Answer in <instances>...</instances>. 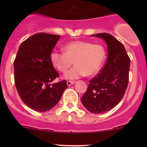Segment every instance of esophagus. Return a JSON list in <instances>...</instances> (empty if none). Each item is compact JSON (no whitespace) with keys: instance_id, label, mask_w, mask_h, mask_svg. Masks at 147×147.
<instances>
[{"instance_id":"obj_1","label":"esophagus","mask_w":147,"mask_h":147,"mask_svg":"<svg viewBox=\"0 0 147 147\" xmlns=\"http://www.w3.org/2000/svg\"><path fill=\"white\" fill-rule=\"evenodd\" d=\"M74 83H75V82H72V81H67V84L68 86L72 85V84H73Z\"/></svg>"}]
</instances>
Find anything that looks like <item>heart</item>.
<instances>
[{"instance_id": "obj_1", "label": "heart", "mask_w": 147, "mask_h": 147, "mask_svg": "<svg viewBox=\"0 0 147 147\" xmlns=\"http://www.w3.org/2000/svg\"><path fill=\"white\" fill-rule=\"evenodd\" d=\"M64 53L53 51L50 60L53 66L61 72H65L73 64L75 65L65 74L69 80H76L84 76H92L100 71L106 57L105 47L100 44L86 41H73L63 47Z\"/></svg>"}]
</instances>
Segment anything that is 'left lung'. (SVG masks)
Instances as JSON below:
<instances>
[{
    "mask_svg": "<svg viewBox=\"0 0 147 147\" xmlns=\"http://www.w3.org/2000/svg\"><path fill=\"white\" fill-rule=\"evenodd\" d=\"M104 39L108 56L100 73L89 81L81 98L84 107L94 114H101L115 107L123 98L129 82L130 58L123 44L106 32L92 35Z\"/></svg>",
    "mask_w": 147,
    "mask_h": 147,
    "instance_id": "8db88e82",
    "label": "left lung"
}]
</instances>
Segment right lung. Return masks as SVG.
<instances>
[{
  "label": "right lung",
  "instance_id": "add662e5",
  "mask_svg": "<svg viewBox=\"0 0 147 147\" xmlns=\"http://www.w3.org/2000/svg\"><path fill=\"white\" fill-rule=\"evenodd\" d=\"M60 35L39 32L23 41L14 60V80L22 101L38 112L54 107L68 87L65 80L50 84L59 74L50 54Z\"/></svg>",
  "mask_w": 147,
  "mask_h": 147
}]
</instances>
